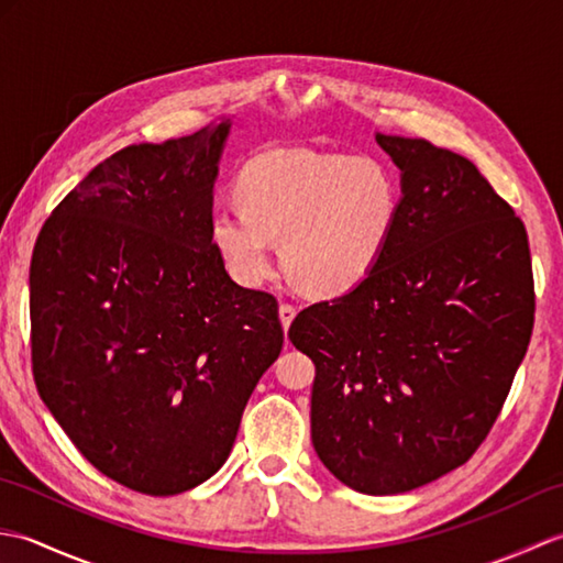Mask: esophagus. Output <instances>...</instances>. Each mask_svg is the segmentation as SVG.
Listing matches in <instances>:
<instances>
[{
	"label": "esophagus",
	"instance_id": "esophagus-1",
	"mask_svg": "<svg viewBox=\"0 0 563 563\" xmlns=\"http://www.w3.org/2000/svg\"><path fill=\"white\" fill-rule=\"evenodd\" d=\"M295 314H297V309H295L292 305H280V309H278V317H280V324H283V329H285V331L290 329Z\"/></svg>",
	"mask_w": 563,
	"mask_h": 563
}]
</instances>
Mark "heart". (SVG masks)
<instances>
[{
    "mask_svg": "<svg viewBox=\"0 0 563 563\" xmlns=\"http://www.w3.org/2000/svg\"><path fill=\"white\" fill-rule=\"evenodd\" d=\"M242 208L218 206L210 239L244 288L275 273V239L297 280L319 297L355 290L385 261L401 214V184L385 159L278 150L236 178Z\"/></svg>",
    "mask_w": 563,
    "mask_h": 563,
    "instance_id": "obj_1",
    "label": "heart"
}]
</instances>
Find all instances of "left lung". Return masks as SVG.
Wrapping results in <instances>:
<instances>
[{
  "instance_id": "obj_1",
  "label": "left lung",
  "mask_w": 563,
  "mask_h": 563,
  "mask_svg": "<svg viewBox=\"0 0 563 563\" xmlns=\"http://www.w3.org/2000/svg\"><path fill=\"white\" fill-rule=\"evenodd\" d=\"M401 172L385 261L288 336L312 357V445L345 486L406 494L457 470L498 418L534 321L525 224L462 154L375 133Z\"/></svg>"
}]
</instances>
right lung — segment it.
I'll use <instances>...</instances> for the list:
<instances>
[{"label":"right lung","mask_w":563,"mask_h":563,"mask_svg":"<svg viewBox=\"0 0 563 563\" xmlns=\"http://www.w3.org/2000/svg\"><path fill=\"white\" fill-rule=\"evenodd\" d=\"M232 118L115 152L69 190L31 258L43 404L101 474L147 496L196 488L234 445L283 349L278 302L210 239Z\"/></svg>","instance_id":"1"}]
</instances>
